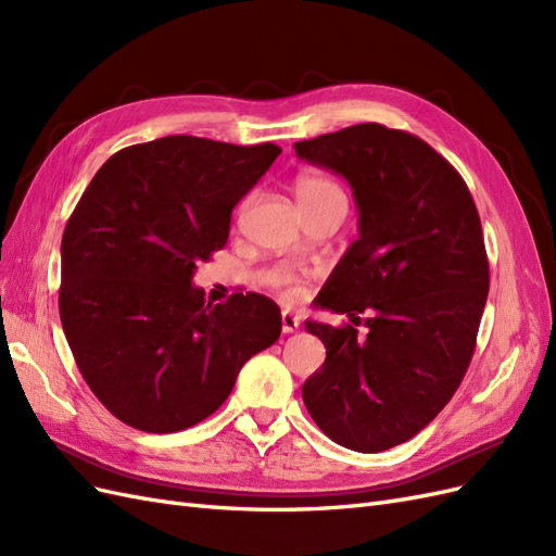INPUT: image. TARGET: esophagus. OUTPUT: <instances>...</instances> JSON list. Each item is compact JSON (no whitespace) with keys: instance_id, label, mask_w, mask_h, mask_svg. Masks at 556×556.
I'll use <instances>...</instances> for the list:
<instances>
[{"instance_id":"1","label":"esophagus","mask_w":556,"mask_h":556,"mask_svg":"<svg viewBox=\"0 0 556 556\" xmlns=\"http://www.w3.org/2000/svg\"><path fill=\"white\" fill-rule=\"evenodd\" d=\"M280 325H282V333H294L299 329V317L290 311H285L280 317Z\"/></svg>"}]
</instances>
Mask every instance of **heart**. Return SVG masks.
<instances>
[{"label": "heart", "instance_id": "heart-1", "mask_svg": "<svg viewBox=\"0 0 556 556\" xmlns=\"http://www.w3.org/2000/svg\"><path fill=\"white\" fill-rule=\"evenodd\" d=\"M294 194H296L299 206H323V204L345 206L343 190L325 176H313V174L299 176L294 180ZM268 282H271L285 299H294L299 294V288L294 285V278L288 268H276V271L268 274Z\"/></svg>", "mask_w": 556, "mask_h": 556}]
</instances>
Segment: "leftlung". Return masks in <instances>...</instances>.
<instances>
[{
	"label": "left lung",
	"instance_id": "1",
	"mask_svg": "<svg viewBox=\"0 0 556 556\" xmlns=\"http://www.w3.org/2000/svg\"><path fill=\"white\" fill-rule=\"evenodd\" d=\"M294 150L343 176L359 211V239L317 296L352 325L306 323L327 359L301 394L333 443L368 454L390 450L447 406L473 357L490 292L476 201L429 143L378 123L299 141Z\"/></svg>",
	"mask_w": 556,
	"mask_h": 556
}]
</instances>
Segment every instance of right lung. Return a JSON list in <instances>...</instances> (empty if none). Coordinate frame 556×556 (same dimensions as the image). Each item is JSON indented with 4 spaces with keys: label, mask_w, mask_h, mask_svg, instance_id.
I'll return each mask as SVG.
<instances>
[{
    "label": "right lung",
    "mask_w": 556,
    "mask_h": 556,
    "mask_svg": "<svg viewBox=\"0 0 556 556\" xmlns=\"http://www.w3.org/2000/svg\"><path fill=\"white\" fill-rule=\"evenodd\" d=\"M280 153L180 134L117 150L83 192L62 237L60 319L78 371L121 422L148 433L199 425L278 341L271 299L213 306L192 276Z\"/></svg>",
    "instance_id": "obj_1"
}]
</instances>
